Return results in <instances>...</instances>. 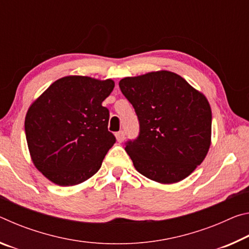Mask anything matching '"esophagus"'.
<instances>
[{"label": "esophagus", "instance_id": "1", "mask_svg": "<svg viewBox=\"0 0 249 249\" xmlns=\"http://www.w3.org/2000/svg\"><path fill=\"white\" fill-rule=\"evenodd\" d=\"M116 140L119 142H123L124 140H125V133L123 132V130H121V132L116 133Z\"/></svg>", "mask_w": 249, "mask_h": 249}]
</instances>
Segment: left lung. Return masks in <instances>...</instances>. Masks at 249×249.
<instances>
[{"label":"left lung","instance_id":"1","mask_svg":"<svg viewBox=\"0 0 249 249\" xmlns=\"http://www.w3.org/2000/svg\"><path fill=\"white\" fill-rule=\"evenodd\" d=\"M119 84L140 121V136L125 147L135 169L161 184L190 176L211 146L212 111L206 96L167 70L126 77Z\"/></svg>","mask_w":249,"mask_h":249}]
</instances>
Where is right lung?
<instances>
[{"label":"right lung","instance_id":"1","mask_svg":"<svg viewBox=\"0 0 249 249\" xmlns=\"http://www.w3.org/2000/svg\"><path fill=\"white\" fill-rule=\"evenodd\" d=\"M115 87L112 79L87 75L58 79L28 107L25 133L32 161L61 187L77 185L99 171L115 137L102 102Z\"/></svg>","mask_w":249,"mask_h":249}]
</instances>
